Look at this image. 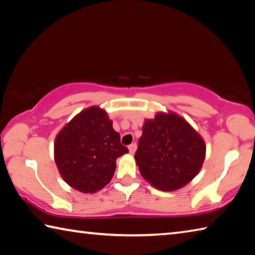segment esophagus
I'll use <instances>...</instances> for the list:
<instances>
[{
    "instance_id": "34e87169",
    "label": "esophagus",
    "mask_w": 255,
    "mask_h": 255,
    "mask_svg": "<svg viewBox=\"0 0 255 255\" xmlns=\"http://www.w3.org/2000/svg\"><path fill=\"white\" fill-rule=\"evenodd\" d=\"M128 149H129V153H130L131 155H132V154H135L136 149H137V145H136V144H131V145H129V146H128Z\"/></svg>"
}]
</instances>
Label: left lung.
<instances>
[{
  "label": "left lung",
  "instance_id": "1",
  "mask_svg": "<svg viewBox=\"0 0 255 255\" xmlns=\"http://www.w3.org/2000/svg\"><path fill=\"white\" fill-rule=\"evenodd\" d=\"M206 156L204 138L173 111L145 119L136 164L143 178L161 191H174L191 182Z\"/></svg>",
  "mask_w": 255,
  "mask_h": 255
}]
</instances>
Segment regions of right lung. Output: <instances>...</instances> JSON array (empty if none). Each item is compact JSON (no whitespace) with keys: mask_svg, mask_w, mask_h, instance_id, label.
Masks as SVG:
<instances>
[{"mask_svg":"<svg viewBox=\"0 0 255 255\" xmlns=\"http://www.w3.org/2000/svg\"><path fill=\"white\" fill-rule=\"evenodd\" d=\"M128 153L112 128L107 111L92 106L79 112L60 129L54 143V158L63 180L73 189L93 193L110 182L116 161Z\"/></svg>","mask_w":255,"mask_h":255,"instance_id":"right-lung-1","label":"right lung"}]
</instances>
